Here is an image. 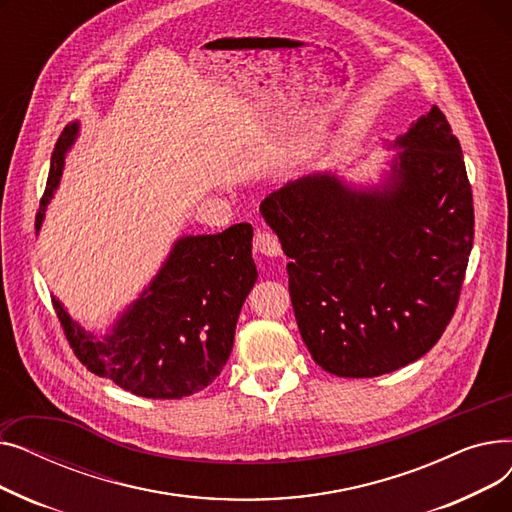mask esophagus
<instances>
[{"mask_svg": "<svg viewBox=\"0 0 512 512\" xmlns=\"http://www.w3.org/2000/svg\"><path fill=\"white\" fill-rule=\"evenodd\" d=\"M255 253H261L265 257H278L282 253L280 238L270 230H257L253 238Z\"/></svg>", "mask_w": 512, "mask_h": 512, "instance_id": "esophagus-1", "label": "esophagus"}]
</instances>
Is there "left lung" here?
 Segmentation results:
<instances>
[{
    "mask_svg": "<svg viewBox=\"0 0 512 512\" xmlns=\"http://www.w3.org/2000/svg\"><path fill=\"white\" fill-rule=\"evenodd\" d=\"M396 145L384 193L311 174L261 201L290 257L303 342L340 378H375L417 361L461 299L475 230L461 143L432 105Z\"/></svg>",
    "mask_w": 512,
    "mask_h": 512,
    "instance_id": "obj_1",
    "label": "left lung"
}]
</instances>
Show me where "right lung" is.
<instances>
[{
	"mask_svg": "<svg viewBox=\"0 0 512 512\" xmlns=\"http://www.w3.org/2000/svg\"><path fill=\"white\" fill-rule=\"evenodd\" d=\"M76 128L68 124L51 153L37 230ZM251 238L253 226L247 222L220 234L180 238L143 297L101 342L51 299L76 359L99 378L143 398H184L205 390L230 357L240 307L257 280Z\"/></svg>",
	"mask_w": 512,
	"mask_h": 512,
	"instance_id": "add662e5",
	"label": "right lung"
}]
</instances>
